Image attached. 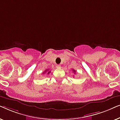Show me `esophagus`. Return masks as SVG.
Listing matches in <instances>:
<instances>
[{
	"mask_svg": "<svg viewBox=\"0 0 120 120\" xmlns=\"http://www.w3.org/2000/svg\"><path fill=\"white\" fill-rule=\"evenodd\" d=\"M56 68H60V64H57L56 65Z\"/></svg>",
	"mask_w": 120,
	"mask_h": 120,
	"instance_id": "1",
	"label": "esophagus"
}]
</instances>
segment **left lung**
I'll list each match as a JSON object with an SVG mask.
<instances>
[{
    "label": "left lung",
    "instance_id": "left-lung-1",
    "mask_svg": "<svg viewBox=\"0 0 120 120\" xmlns=\"http://www.w3.org/2000/svg\"><path fill=\"white\" fill-rule=\"evenodd\" d=\"M73 73H75H75H76V71H75L74 69H73Z\"/></svg>",
    "mask_w": 120,
    "mask_h": 120
}]
</instances>
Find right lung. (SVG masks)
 <instances>
[{"instance_id":"add662e5","label":"right lung","mask_w":120,"mask_h":120,"mask_svg":"<svg viewBox=\"0 0 120 120\" xmlns=\"http://www.w3.org/2000/svg\"><path fill=\"white\" fill-rule=\"evenodd\" d=\"M47 70H49L48 69H46V70H45V71H44V73H42V74H46V71H47ZM50 71H49L48 72H47V74H49V73H50Z\"/></svg>"}]
</instances>
